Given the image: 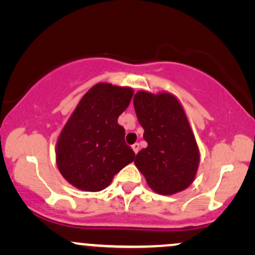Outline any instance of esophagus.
Wrapping results in <instances>:
<instances>
[{
	"label": "esophagus",
	"instance_id": "esophagus-1",
	"mask_svg": "<svg viewBox=\"0 0 255 255\" xmlns=\"http://www.w3.org/2000/svg\"><path fill=\"white\" fill-rule=\"evenodd\" d=\"M131 148H133V151H134V153H137V152H139V144H137V142H135V144L134 145H131Z\"/></svg>",
	"mask_w": 255,
	"mask_h": 255
}]
</instances>
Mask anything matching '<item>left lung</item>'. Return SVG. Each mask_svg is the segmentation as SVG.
Segmentation results:
<instances>
[{
    "label": "left lung",
    "instance_id": "obj_1",
    "mask_svg": "<svg viewBox=\"0 0 255 255\" xmlns=\"http://www.w3.org/2000/svg\"><path fill=\"white\" fill-rule=\"evenodd\" d=\"M133 103L147 141L134 160L136 168L158 194L184 191L194 181L200 153L182 105L171 93L147 91H137Z\"/></svg>",
    "mask_w": 255,
    "mask_h": 255
}]
</instances>
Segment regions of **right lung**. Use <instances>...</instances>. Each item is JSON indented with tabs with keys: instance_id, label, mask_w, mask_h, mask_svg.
Instances as JSON below:
<instances>
[{
	"instance_id": "1",
	"label": "right lung",
	"mask_w": 255,
	"mask_h": 255,
	"mask_svg": "<svg viewBox=\"0 0 255 255\" xmlns=\"http://www.w3.org/2000/svg\"><path fill=\"white\" fill-rule=\"evenodd\" d=\"M130 87L99 83L80 99L61 130L56 164L72 186L85 192L103 191L135 153L125 142L118 124L133 97Z\"/></svg>"
}]
</instances>
